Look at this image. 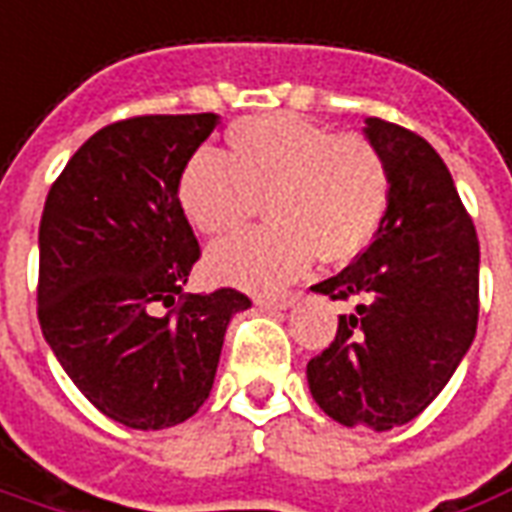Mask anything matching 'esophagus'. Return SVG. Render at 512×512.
<instances>
[{"mask_svg":"<svg viewBox=\"0 0 512 512\" xmlns=\"http://www.w3.org/2000/svg\"><path fill=\"white\" fill-rule=\"evenodd\" d=\"M297 302V294H281V297H256V305L261 311H286Z\"/></svg>","mask_w":512,"mask_h":512,"instance_id":"1","label":"esophagus"}]
</instances>
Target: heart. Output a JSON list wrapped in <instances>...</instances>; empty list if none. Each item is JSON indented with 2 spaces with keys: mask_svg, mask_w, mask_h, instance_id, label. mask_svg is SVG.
<instances>
[{
  "mask_svg": "<svg viewBox=\"0 0 512 512\" xmlns=\"http://www.w3.org/2000/svg\"><path fill=\"white\" fill-rule=\"evenodd\" d=\"M229 158L196 152L177 199L193 229L229 237L259 212L267 226L215 245L210 278L248 292H278L311 267L346 264L374 242L390 201V171L363 136H335L294 114H261L226 133Z\"/></svg>",
  "mask_w": 512,
  "mask_h": 512,
  "instance_id": "heart-1",
  "label": "heart"
}]
</instances>
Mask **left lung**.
Segmentation results:
<instances>
[{"instance_id":"8db88e82","label":"left lung","mask_w":512,"mask_h":512,"mask_svg":"<svg viewBox=\"0 0 512 512\" xmlns=\"http://www.w3.org/2000/svg\"><path fill=\"white\" fill-rule=\"evenodd\" d=\"M363 133L387 163L390 201L354 264L311 286L357 305L308 363V387L335 423L390 431L442 393L475 341L480 245L445 160L425 138L376 117Z\"/></svg>"}]
</instances>
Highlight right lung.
<instances>
[{"instance_id":"obj_1","label":"right lung","mask_w":512,"mask_h":512,"mask_svg":"<svg viewBox=\"0 0 512 512\" xmlns=\"http://www.w3.org/2000/svg\"><path fill=\"white\" fill-rule=\"evenodd\" d=\"M218 114H152L84 141L40 220L37 319L92 406L136 431L185 423L210 398L234 289L182 294L199 259L177 182ZM174 312L160 314L176 297Z\"/></svg>"}]
</instances>
